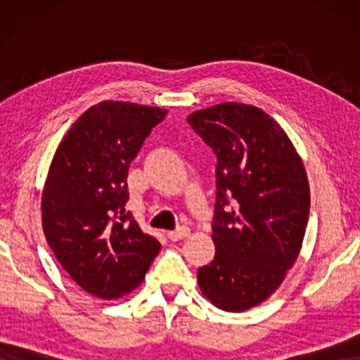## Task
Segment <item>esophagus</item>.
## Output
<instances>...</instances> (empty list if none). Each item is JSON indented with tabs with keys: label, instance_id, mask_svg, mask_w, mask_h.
Returning <instances> with one entry per match:
<instances>
[{
	"label": "esophagus",
	"instance_id": "1",
	"mask_svg": "<svg viewBox=\"0 0 360 360\" xmlns=\"http://www.w3.org/2000/svg\"><path fill=\"white\" fill-rule=\"evenodd\" d=\"M188 236H190V229L188 228H179V229H175V231H170V233L167 234V238H169L170 240H174V243H176V240L188 238Z\"/></svg>",
	"mask_w": 360,
	"mask_h": 360
}]
</instances>
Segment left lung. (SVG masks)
<instances>
[{
    "label": "left lung",
    "mask_w": 360,
    "mask_h": 360,
    "mask_svg": "<svg viewBox=\"0 0 360 360\" xmlns=\"http://www.w3.org/2000/svg\"><path fill=\"white\" fill-rule=\"evenodd\" d=\"M214 150V259L198 269L201 292L224 311L267 300L298 259L309 214L303 162L274 117L221 103L186 117Z\"/></svg>",
    "instance_id": "obj_1"
}]
</instances>
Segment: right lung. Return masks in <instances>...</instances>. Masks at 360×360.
Returning <instances> with one entry per match:
<instances>
[{
	"label": "right lung",
	"instance_id": "add662e5",
	"mask_svg": "<svg viewBox=\"0 0 360 360\" xmlns=\"http://www.w3.org/2000/svg\"><path fill=\"white\" fill-rule=\"evenodd\" d=\"M167 110L101 101L73 122L53 154L42 191V228L58 264L103 300L131 293L160 243L127 213V170Z\"/></svg>",
	"mask_w": 360,
	"mask_h": 360
}]
</instances>
